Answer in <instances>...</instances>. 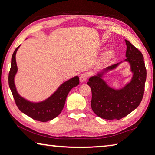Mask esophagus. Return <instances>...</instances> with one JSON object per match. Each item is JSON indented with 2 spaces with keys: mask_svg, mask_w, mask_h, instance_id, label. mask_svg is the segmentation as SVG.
Here are the masks:
<instances>
[{
  "mask_svg": "<svg viewBox=\"0 0 155 155\" xmlns=\"http://www.w3.org/2000/svg\"><path fill=\"white\" fill-rule=\"evenodd\" d=\"M89 74L88 73H83V74H81L80 76V81L81 83L85 82V81L87 79V78L89 77Z\"/></svg>",
  "mask_w": 155,
  "mask_h": 155,
  "instance_id": "1",
  "label": "esophagus"
}]
</instances>
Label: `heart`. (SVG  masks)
I'll list each match as a JSON object with an SVG mask.
<instances>
[{
    "instance_id": "1",
    "label": "heart",
    "mask_w": 155,
    "mask_h": 155,
    "mask_svg": "<svg viewBox=\"0 0 155 155\" xmlns=\"http://www.w3.org/2000/svg\"><path fill=\"white\" fill-rule=\"evenodd\" d=\"M111 52H108V53H107V54H106V57H107V58H108V57H111Z\"/></svg>"
}]
</instances>
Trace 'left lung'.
I'll list each match as a JSON object with an SVG mask.
<instances>
[{
  "mask_svg": "<svg viewBox=\"0 0 155 155\" xmlns=\"http://www.w3.org/2000/svg\"><path fill=\"white\" fill-rule=\"evenodd\" d=\"M125 61L130 65L133 77L129 83L121 90L109 87L101 78L103 72L91 77L87 82L91 90V107L93 111L101 118L120 120L127 116L140 105L143 98L146 79V69L141 52L128 40ZM119 64L109 66L112 70Z\"/></svg>",
  "mask_w": 155,
  "mask_h": 155,
  "instance_id": "1",
  "label": "left lung"
}]
</instances>
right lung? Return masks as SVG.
<instances>
[{
	"mask_svg": "<svg viewBox=\"0 0 155 155\" xmlns=\"http://www.w3.org/2000/svg\"><path fill=\"white\" fill-rule=\"evenodd\" d=\"M19 47L20 46H18L13 53L8 78L9 85L15 103L21 111L37 121L44 122L54 119L58 116L64 109L69 91L79 84V78L78 77H75L64 83L46 101L38 103H31L21 97L18 94L15 87L14 77L18 70L15 54Z\"/></svg>",
	"mask_w": 155,
	"mask_h": 155,
	"instance_id": "obj_1",
	"label": "right lung"
}]
</instances>
